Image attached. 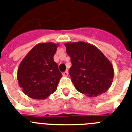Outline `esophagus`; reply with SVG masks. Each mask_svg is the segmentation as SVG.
I'll list each match as a JSON object with an SVG mask.
<instances>
[{"mask_svg":"<svg viewBox=\"0 0 132 132\" xmlns=\"http://www.w3.org/2000/svg\"><path fill=\"white\" fill-rule=\"evenodd\" d=\"M68 71H65V72H63V76L64 77H68Z\"/></svg>","mask_w":132,"mask_h":132,"instance_id":"34e87169","label":"esophagus"}]
</instances>
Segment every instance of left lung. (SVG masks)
<instances>
[{
	"label": "left lung",
	"mask_w": 132,
	"mask_h": 132,
	"mask_svg": "<svg viewBox=\"0 0 132 132\" xmlns=\"http://www.w3.org/2000/svg\"><path fill=\"white\" fill-rule=\"evenodd\" d=\"M64 45L71 59L69 74L77 90L89 97L107 92L114 73L110 61L96 46L88 42H68Z\"/></svg>",
	"instance_id": "8db88e82"
}]
</instances>
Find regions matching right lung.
Returning <instances> with one entry per match:
<instances>
[{"mask_svg":"<svg viewBox=\"0 0 132 132\" xmlns=\"http://www.w3.org/2000/svg\"><path fill=\"white\" fill-rule=\"evenodd\" d=\"M59 44H36L22 60L18 68L19 86L29 97L45 99L55 92L62 77L53 60Z\"/></svg>","mask_w":132,"mask_h":132,"instance_id":"right-lung-1","label":"right lung"}]
</instances>
